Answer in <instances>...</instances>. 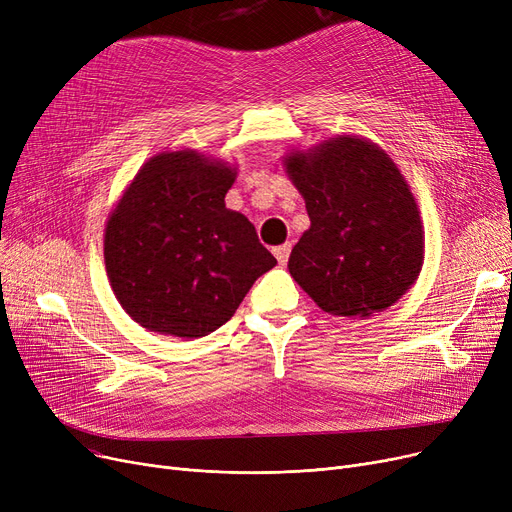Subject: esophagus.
<instances>
[{"label":"esophagus","instance_id":"1","mask_svg":"<svg viewBox=\"0 0 512 512\" xmlns=\"http://www.w3.org/2000/svg\"><path fill=\"white\" fill-rule=\"evenodd\" d=\"M274 255L278 259L280 265H286L288 257H290V245H280V247H274Z\"/></svg>","mask_w":512,"mask_h":512}]
</instances>
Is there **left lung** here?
<instances>
[{
  "instance_id": "8db88e82",
  "label": "left lung",
  "mask_w": 512,
  "mask_h": 512,
  "mask_svg": "<svg viewBox=\"0 0 512 512\" xmlns=\"http://www.w3.org/2000/svg\"><path fill=\"white\" fill-rule=\"evenodd\" d=\"M311 228L288 272L328 313L367 317L388 309L417 280L423 226L409 184L373 143L338 137L286 157Z\"/></svg>"
}]
</instances>
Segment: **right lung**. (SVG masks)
Returning a JSON list of instances; mask_svg holds the SVG:
<instances>
[{
  "mask_svg": "<svg viewBox=\"0 0 512 512\" xmlns=\"http://www.w3.org/2000/svg\"><path fill=\"white\" fill-rule=\"evenodd\" d=\"M232 182V168L197 151L159 153L107 220V278L124 311L149 332H215L276 265L255 226L226 209Z\"/></svg>",
  "mask_w": 512,
  "mask_h": 512,
  "instance_id": "obj_1",
  "label": "right lung"
}]
</instances>
